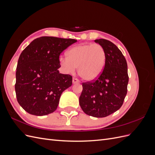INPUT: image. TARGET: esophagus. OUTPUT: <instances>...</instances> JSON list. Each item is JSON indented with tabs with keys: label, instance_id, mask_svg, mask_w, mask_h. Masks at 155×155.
<instances>
[{
	"label": "esophagus",
	"instance_id": "34e87169",
	"mask_svg": "<svg viewBox=\"0 0 155 155\" xmlns=\"http://www.w3.org/2000/svg\"><path fill=\"white\" fill-rule=\"evenodd\" d=\"M72 83L74 84H76V83H79V81L78 80V79L76 78H74L73 79H72Z\"/></svg>",
	"mask_w": 155,
	"mask_h": 155
}]
</instances>
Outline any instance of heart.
Returning <instances> with one entry per match:
<instances>
[{
	"instance_id": "b5f03b06",
	"label": "heart",
	"mask_w": 155,
	"mask_h": 155,
	"mask_svg": "<svg viewBox=\"0 0 155 155\" xmlns=\"http://www.w3.org/2000/svg\"><path fill=\"white\" fill-rule=\"evenodd\" d=\"M67 58H61L59 63L67 72L73 73L78 68V74L85 81H93L99 77L105 67L106 54L98 44L80 45L70 48Z\"/></svg>"
}]
</instances>
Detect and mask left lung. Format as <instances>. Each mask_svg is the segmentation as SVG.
Instances as JSON below:
<instances>
[{"mask_svg": "<svg viewBox=\"0 0 155 155\" xmlns=\"http://www.w3.org/2000/svg\"><path fill=\"white\" fill-rule=\"evenodd\" d=\"M106 54L105 67L100 76L91 81L82 83L79 105L85 114L104 118L122 106L127 92V64L121 51L109 40L96 39Z\"/></svg>", "mask_w": 155, "mask_h": 155, "instance_id": "left-lung-1", "label": "left lung"}]
</instances>
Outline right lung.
Here are the masks:
<instances>
[{
	"instance_id": "right-lung-1",
	"label": "right lung",
	"mask_w": 155,
	"mask_h": 155,
	"mask_svg": "<svg viewBox=\"0 0 155 155\" xmlns=\"http://www.w3.org/2000/svg\"><path fill=\"white\" fill-rule=\"evenodd\" d=\"M77 42L73 39L41 37L22 51L18 60L15 89L17 100L29 114L45 116L57 109L62 92L72 76L60 74L59 55Z\"/></svg>"
}]
</instances>
